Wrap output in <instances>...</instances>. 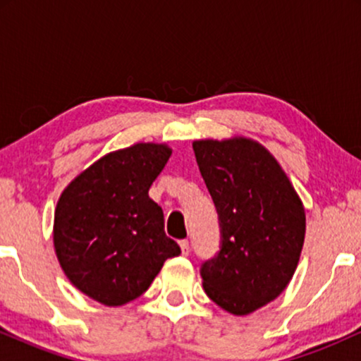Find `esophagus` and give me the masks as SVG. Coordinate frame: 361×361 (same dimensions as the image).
Here are the masks:
<instances>
[{"label": "esophagus", "mask_w": 361, "mask_h": 361, "mask_svg": "<svg viewBox=\"0 0 361 361\" xmlns=\"http://www.w3.org/2000/svg\"><path fill=\"white\" fill-rule=\"evenodd\" d=\"M180 247H181V255L183 256H188L190 255V243L183 239V241H180Z\"/></svg>", "instance_id": "esophagus-1"}]
</instances>
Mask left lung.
<instances>
[{
    "label": "left lung",
    "instance_id": "left-lung-1",
    "mask_svg": "<svg viewBox=\"0 0 361 361\" xmlns=\"http://www.w3.org/2000/svg\"><path fill=\"white\" fill-rule=\"evenodd\" d=\"M193 151L221 227L219 251L200 267L205 293L244 316L276 299L293 276L305 235L304 207L258 142L197 140Z\"/></svg>",
    "mask_w": 361,
    "mask_h": 361
}]
</instances>
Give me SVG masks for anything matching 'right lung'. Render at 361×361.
Instances as JSON below:
<instances>
[{"instance_id": "right-lung-1", "label": "right lung", "mask_w": 361, "mask_h": 361, "mask_svg": "<svg viewBox=\"0 0 361 361\" xmlns=\"http://www.w3.org/2000/svg\"><path fill=\"white\" fill-rule=\"evenodd\" d=\"M171 156L163 144L110 152L64 190L54 217V246L66 276L105 305L149 288L168 258L181 252L164 233L163 209L149 188Z\"/></svg>"}]
</instances>
